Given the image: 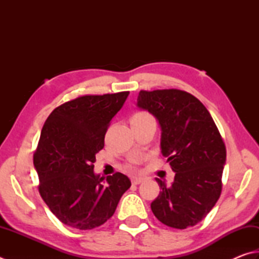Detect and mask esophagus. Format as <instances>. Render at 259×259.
Returning a JSON list of instances; mask_svg holds the SVG:
<instances>
[{
	"mask_svg": "<svg viewBox=\"0 0 259 259\" xmlns=\"http://www.w3.org/2000/svg\"><path fill=\"white\" fill-rule=\"evenodd\" d=\"M131 182L133 185H139L143 182V178H138V177H132Z\"/></svg>",
	"mask_w": 259,
	"mask_h": 259,
	"instance_id": "obj_1",
	"label": "esophagus"
}]
</instances>
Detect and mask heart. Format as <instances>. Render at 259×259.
<instances>
[{
    "mask_svg": "<svg viewBox=\"0 0 259 259\" xmlns=\"http://www.w3.org/2000/svg\"><path fill=\"white\" fill-rule=\"evenodd\" d=\"M149 120H154V118L149 113H145V111H139V113H136L132 116L131 125L132 124H142V123H145V121H149Z\"/></svg>",
    "mask_w": 259,
    "mask_h": 259,
    "instance_id": "1",
    "label": "heart"
}]
</instances>
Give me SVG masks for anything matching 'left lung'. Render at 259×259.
<instances>
[{
  "mask_svg": "<svg viewBox=\"0 0 259 259\" xmlns=\"http://www.w3.org/2000/svg\"><path fill=\"white\" fill-rule=\"evenodd\" d=\"M138 106L159 120L161 153L176 172L170 186L155 178L161 192L151 209L170 228L196 226L222 192L227 150L220 132L205 106L186 91L141 90Z\"/></svg>",
  "mask_w": 259,
  "mask_h": 259,
  "instance_id": "obj_1",
  "label": "left lung"
}]
</instances>
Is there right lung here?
Returning <instances> with one entry per match:
<instances>
[{
	"mask_svg": "<svg viewBox=\"0 0 259 259\" xmlns=\"http://www.w3.org/2000/svg\"><path fill=\"white\" fill-rule=\"evenodd\" d=\"M130 92L84 95L54 109L42 126L33 153L38 190L58 220L79 230L100 227L113 217L131 187L120 172H94L96 153L104 149L110 120Z\"/></svg>",
	"mask_w": 259,
	"mask_h": 259,
	"instance_id": "add662e5",
	"label": "right lung"
}]
</instances>
